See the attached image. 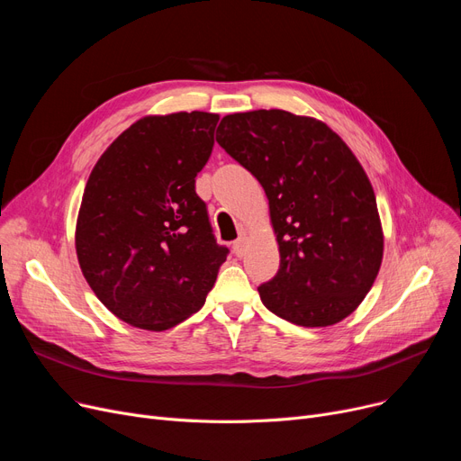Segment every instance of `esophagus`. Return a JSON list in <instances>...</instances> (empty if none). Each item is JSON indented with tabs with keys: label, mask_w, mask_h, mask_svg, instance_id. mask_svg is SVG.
<instances>
[{
	"label": "esophagus",
	"mask_w": 461,
	"mask_h": 461,
	"mask_svg": "<svg viewBox=\"0 0 461 461\" xmlns=\"http://www.w3.org/2000/svg\"><path fill=\"white\" fill-rule=\"evenodd\" d=\"M245 252H247V237L240 235V237L235 240V243H233V254H235L237 258H243Z\"/></svg>",
	"instance_id": "esophagus-1"
}]
</instances>
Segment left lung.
Here are the masks:
<instances>
[{
  "instance_id": "1",
  "label": "left lung",
  "mask_w": 461,
  "mask_h": 461,
  "mask_svg": "<svg viewBox=\"0 0 461 461\" xmlns=\"http://www.w3.org/2000/svg\"><path fill=\"white\" fill-rule=\"evenodd\" d=\"M216 141L267 194L280 250L261 303L301 327L348 318L383 259L375 194L357 157L321 121L285 110L222 117Z\"/></svg>"
}]
</instances>
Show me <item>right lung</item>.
<instances>
[{"label": "right lung", "instance_id": "1", "mask_svg": "<svg viewBox=\"0 0 461 461\" xmlns=\"http://www.w3.org/2000/svg\"><path fill=\"white\" fill-rule=\"evenodd\" d=\"M216 113L138 119L95 164L77 222L80 269L129 325L166 330L198 312L228 249L218 245L196 176Z\"/></svg>", "mask_w": 461, "mask_h": 461}]
</instances>
